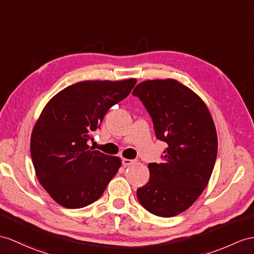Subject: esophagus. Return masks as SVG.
Returning a JSON list of instances; mask_svg holds the SVG:
<instances>
[{"label": "esophagus", "mask_w": 254, "mask_h": 254, "mask_svg": "<svg viewBox=\"0 0 254 254\" xmlns=\"http://www.w3.org/2000/svg\"><path fill=\"white\" fill-rule=\"evenodd\" d=\"M122 163H123L124 166H130V165H132V164L135 163V160H133V159H128V158H123V159H122Z\"/></svg>", "instance_id": "1"}]
</instances>
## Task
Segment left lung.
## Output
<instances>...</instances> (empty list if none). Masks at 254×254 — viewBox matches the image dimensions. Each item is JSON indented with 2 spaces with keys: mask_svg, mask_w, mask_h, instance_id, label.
Returning <instances> with one entry per match:
<instances>
[{
  "mask_svg": "<svg viewBox=\"0 0 254 254\" xmlns=\"http://www.w3.org/2000/svg\"><path fill=\"white\" fill-rule=\"evenodd\" d=\"M150 113L158 140L166 142L163 163L148 164L150 180L137 190L148 212L170 218L198 198L212 175L218 153L215 126L206 103L176 79H148L132 91Z\"/></svg>",
  "mask_w": 254,
  "mask_h": 254,
  "instance_id": "1",
  "label": "left lung"
}]
</instances>
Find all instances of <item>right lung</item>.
<instances>
[{
    "label": "right lung",
    "instance_id": "obj_1",
    "mask_svg": "<svg viewBox=\"0 0 254 254\" xmlns=\"http://www.w3.org/2000/svg\"><path fill=\"white\" fill-rule=\"evenodd\" d=\"M135 78L84 80L47 102L31 134V158L43 188L60 206L77 209L103 194L122 160L88 145L109 109L130 94Z\"/></svg>",
    "mask_w": 254,
    "mask_h": 254
}]
</instances>
